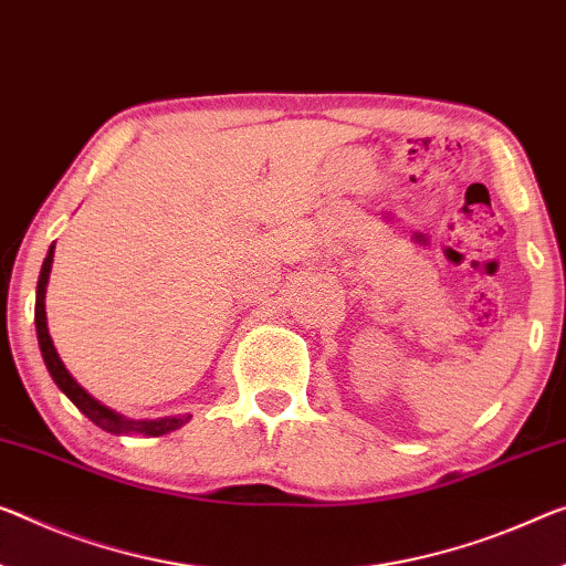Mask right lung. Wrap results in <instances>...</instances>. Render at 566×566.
<instances>
[{"label":"right lung","instance_id":"right-lung-1","mask_svg":"<svg viewBox=\"0 0 566 566\" xmlns=\"http://www.w3.org/2000/svg\"><path fill=\"white\" fill-rule=\"evenodd\" d=\"M52 258H55V242L50 245L48 258H45V263H42V271H40L38 298H34V328H38L42 359H45V367L60 392L71 399L77 410L88 417L93 424H98L101 430L113 432V434H144V438H159V434L179 430L181 424H187L189 420H192V415L156 417V420H134V417H126L116 410H111L108 405H103L101 399H95L88 389L77 385V379L65 369V364H63V359H60L55 344H52V336L48 332L45 293H48V281H50V271H52Z\"/></svg>","mask_w":566,"mask_h":566}]
</instances>
